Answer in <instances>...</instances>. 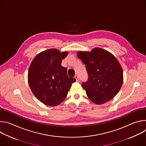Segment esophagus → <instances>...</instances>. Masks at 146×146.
<instances>
[{
    "instance_id": "34e87169",
    "label": "esophagus",
    "mask_w": 146,
    "mask_h": 146,
    "mask_svg": "<svg viewBox=\"0 0 146 146\" xmlns=\"http://www.w3.org/2000/svg\"><path fill=\"white\" fill-rule=\"evenodd\" d=\"M74 78H75V79L76 80V81H79V78H78V76L77 74H76V75H75Z\"/></svg>"
}]
</instances>
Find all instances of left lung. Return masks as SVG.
<instances>
[{
    "label": "left lung",
    "mask_w": 146,
    "mask_h": 146,
    "mask_svg": "<svg viewBox=\"0 0 146 146\" xmlns=\"http://www.w3.org/2000/svg\"><path fill=\"white\" fill-rule=\"evenodd\" d=\"M77 56L86 65L88 79L81 86L88 97L98 105L113 99L123 82L122 69L114 56L100 48L91 52H78Z\"/></svg>",
    "instance_id": "1"
}]
</instances>
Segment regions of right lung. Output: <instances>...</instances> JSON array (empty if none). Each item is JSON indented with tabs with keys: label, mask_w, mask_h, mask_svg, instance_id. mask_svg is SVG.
I'll list each match as a JSON object with an SVG mask.
<instances>
[{
	"label": "right lung",
	"mask_w": 146,
	"mask_h": 146,
	"mask_svg": "<svg viewBox=\"0 0 146 146\" xmlns=\"http://www.w3.org/2000/svg\"><path fill=\"white\" fill-rule=\"evenodd\" d=\"M68 52L50 49L37 54L28 72V82L35 96L46 105L55 106L66 98L74 78L67 74L61 62Z\"/></svg>",
	"instance_id": "1"
}]
</instances>
